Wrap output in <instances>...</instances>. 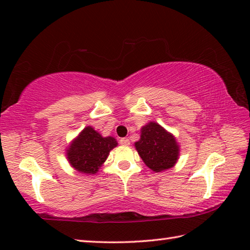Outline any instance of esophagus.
<instances>
[{
    "label": "esophagus",
    "instance_id": "34e87169",
    "mask_svg": "<svg viewBox=\"0 0 250 250\" xmlns=\"http://www.w3.org/2000/svg\"><path fill=\"white\" fill-rule=\"evenodd\" d=\"M119 142H120V145H122V146H129L130 145V140H129V139H126V138L120 139Z\"/></svg>",
    "mask_w": 250,
    "mask_h": 250
}]
</instances>
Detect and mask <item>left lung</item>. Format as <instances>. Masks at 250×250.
Here are the masks:
<instances>
[{
    "label": "left lung",
    "mask_w": 250,
    "mask_h": 250,
    "mask_svg": "<svg viewBox=\"0 0 250 250\" xmlns=\"http://www.w3.org/2000/svg\"><path fill=\"white\" fill-rule=\"evenodd\" d=\"M134 146L146 166L155 173L173 167L180 158L176 138L154 121L142 126L140 140Z\"/></svg>",
    "instance_id": "1"
}]
</instances>
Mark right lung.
Wrapping results in <instances>:
<instances>
[{
    "mask_svg": "<svg viewBox=\"0 0 250 250\" xmlns=\"http://www.w3.org/2000/svg\"><path fill=\"white\" fill-rule=\"evenodd\" d=\"M118 146L113 137H103L91 125L82 130L66 149L70 167L82 174L91 175L99 171L113 147Z\"/></svg>",
    "mask_w": 250,
    "mask_h": 250,
    "instance_id": "right-lung-1",
    "label": "right lung"
}]
</instances>
